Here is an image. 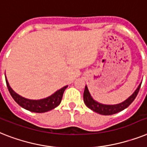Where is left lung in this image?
<instances>
[{
    "mask_svg": "<svg viewBox=\"0 0 147 147\" xmlns=\"http://www.w3.org/2000/svg\"><path fill=\"white\" fill-rule=\"evenodd\" d=\"M140 86H141V83L138 86L137 90L134 92V94H132L131 96L128 97L124 102L116 105H103L97 102L96 101L93 100L92 97L90 96V94L89 91H88V88H87V86H85L84 91V103H85V105L88 108H90L91 110L94 111L95 113H97L99 114L104 115H113V114H115V113H119V112L124 110L127 107H129L130 104L134 100V99L136 98V96L138 95L140 88Z\"/></svg>",
    "mask_w": 147,
    "mask_h": 147,
    "instance_id": "left-lung-1",
    "label": "left lung"
}]
</instances>
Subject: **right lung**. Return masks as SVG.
I'll return each instance as SVG.
<instances>
[{
    "mask_svg": "<svg viewBox=\"0 0 147 147\" xmlns=\"http://www.w3.org/2000/svg\"><path fill=\"white\" fill-rule=\"evenodd\" d=\"M5 79L8 90L14 100L17 102L20 107L26 109L27 110L33 112V113H45V112L51 110V109L56 108L57 106H59V103L61 102L63 93L65 91V88L68 87V86L63 87L60 90L55 92L53 95L45 99L38 100H32L24 98L22 96L18 95L17 94H16L13 90H12V88L9 87L7 78H5Z\"/></svg>",
    "mask_w": 147,
    "mask_h": 147,
    "instance_id": "add662e5",
    "label": "right lung"
}]
</instances>
